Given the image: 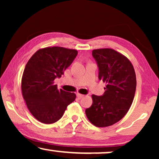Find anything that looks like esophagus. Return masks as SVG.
Segmentation results:
<instances>
[{
  "mask_svg": "<svg viewBox=\"0 0 159 159\" xmlns=\"http://www.w3.org/2000/svg\"><path fill=\"white\" fill-rule=\"evenodd\" d=\"M77 96L79 99H81V98H82L84 97V95L82 94H80V93H77Z\"/></svg>",
  "mask_w": 159,
  "mask_h": 159,
  "instance_id": "1",
  "label": "esophagus"
}]
</instances>
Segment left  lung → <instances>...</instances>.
Returning a JSON list of instances; mask_svg holds the SVG:
<instances>
[{"label":"left lung","instance_id":"left-lung-1","mask_svg":"<svg viewBox=\"0 0 159 159\" xmlns=\"http://www.w3.org/2000/svg\"><path fill=\"white\" fill-rule=\"evenodd\" d=\"M99 68L98 78L106 84L102 96L92 95L93 104L85 110L88 120L98 127H106L125 116L136 90V75L128 58L111 48L93 51Z\"/></svg>","mask_w":159,"mask_h":159}]
</instances>
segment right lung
I'll return each mask as SVG.
<instances>
[{"label": "right lung", "mask_w": 159, "mask_h": 159, "mask_svg": "<svg viewBox=\"0 0 159 159\" xmlns=\"http://www.w3.org/2000/svg\"><path fill=\"white\" fill-rule=\"evenodd\" d=\"M77 53V50L64 47L44 48L37 51L26 64L21 93L28 109L40 122H56L75 100V93L58 90L54 80L61 77Z\"/></svg>", "instance_id": "obj_1"}]
</instances>
